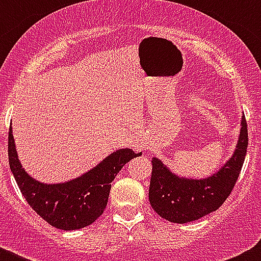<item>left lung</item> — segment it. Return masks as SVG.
Returning <instances> with one entry per match:
<instances>
[{"mask_svg":"<svg viewBox=\"0 0 261 261\" xmlns=\"http://www.w3.org/2000/svg\"><path fill=\"white\" fill-rule=\"evenodd\" d=\"M247 144V123L243 116L235 152L217 173L204 179L178 177L162 160L152 158L149 201L154 211L170 222L186 223L220 208L240 175Z\"/></svg>","mask_w":261,"mask_h":261,"instance_id":"8db88e82","label":"left lung"}]
</instances>
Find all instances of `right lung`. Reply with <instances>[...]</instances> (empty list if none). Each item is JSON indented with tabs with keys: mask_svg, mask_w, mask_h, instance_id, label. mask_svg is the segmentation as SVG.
I'll return each mask as SVG.
<instances>
[{
	"mask_svg": "<svg viewBox=\"0 0 261 261\" xmlns=\"http://www.w3.org/2000/svg\"><path fill=\"white\" fill-rule=\"evenodd\" d=\"M140 155L131 149H120L75 179L58 184L40 183L20 164L10 126L9 163L21 193L43 220L64 231L80 230L93 223L106 208L111 181L126 163Z\"/></svg>",
	"mask_w": 261,
	"mask_h": 261,
	"instance_id": "right-lung-1",
	"label": "right lung"
}]
</instances>
